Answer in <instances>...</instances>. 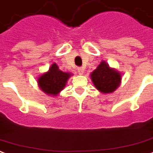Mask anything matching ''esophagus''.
<instances>
[{
  "label": "esophagus",
  "instance_id": "esophagus-1",
  "mask_svg": "<svg viewBox=\"0 0 153 153\" xmlns=\"http://www.w3.org/2000/svg\"><path fill=\"white\" fill-rule=\"evenodd\" d=\"M78 72H79V74L80 75H82V74H83V73H84V69L82 67H79L78 68Z\"/></svg>",
  "mask_w": 153,
  "mask_h": 153
}]
</instances>
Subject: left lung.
Masks as SVG:
<instances>
[{
	"mask_svg": "<svg viewBox=\"0 0 153 153\" xmlns=\"http://www.w3.org/2000/svg\"><path fill=\"white\" fill-rule=\"evenodd\" d=\"M91 81L98 91L102 93H112L119 87L122 75L105 62H101L91 74Z\"/></svg>",
	"mask_w": 153,
	"mask_h": 153,
	"instance_id": "obj_1",
	"label": "left lung"
}]
</instances>
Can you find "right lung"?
I'll return each instance as SVG.
<instances>
[{"instance_id":"add662e5","label":"right lung","mask_w":153,"mask_h":153,"mask_svg":"<svg viewBox=\"0 0 153 153\" xmlns=\"http://www.w3.org/2000/svg\"><path fill=\"white\" fill-rule=\"evenodd\" d=\"M71 76V74L60 71L56 63H53L48 72L39 77L38 85L45 94L56 97L64 89Z\"/></svg>"}]
</instances>
